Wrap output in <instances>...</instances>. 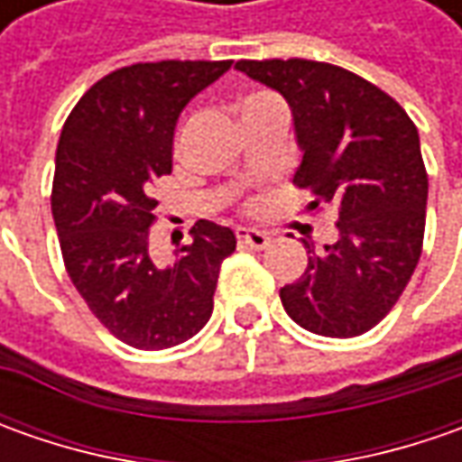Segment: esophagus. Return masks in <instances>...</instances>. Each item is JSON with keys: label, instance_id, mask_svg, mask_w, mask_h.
Instances as JSON below:
<instances>
[{"label": "esophagus", "instance_id": "1", "mask_svg": "<svg viewBox=\"0 0 462 462\" xmlns=\"http://www.w3.org/2000/svg\"><path fill=\"white\" fill-rule=\"evenodd\" d=\"M236 239L244 246H252V249H267L270 246V234L267 231H259V228H246V226H239L236 228Z\"/></svg>", "mask_w": 462, "mask_h": 462}]
</instances>
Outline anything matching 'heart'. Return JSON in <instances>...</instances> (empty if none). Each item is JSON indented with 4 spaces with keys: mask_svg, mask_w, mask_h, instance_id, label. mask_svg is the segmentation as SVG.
<instances>
[{
    "mask_svg": "<svg viewBox=\"0 0 462 462\" xmlns=\"http://www.w3.org/2000/svg\"><path fill=\"white\" fill-rule=\"evenodd\" d=\"M262 97H267V95H249L246 99H241V107H244V105H252V102H257V99Z\"/></svg>",
    "mask_w": 462,
    "mask_h": 462,
    "instance_id": "b5f03b06",
    "label": "heart"
}]
</instances>
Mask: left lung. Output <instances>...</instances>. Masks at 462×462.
<instances>
[{
	"label": "left lung",
	"instance_id": "obj_1",
	"mask_svg": "<svg viewBox=\"0 0 462 462\" xmlns=\"http://www.w3.org/2000/svg\"><path fill=\"white\" fill-rule=\"evenodd\" d=\"M236 69L288 99L303 162L293 182L337 205V241L309 249V267L280 288L298 327L321 337H360L385 319L421 257L427 169L417 125L375 84L306 59L239 61Z\"/></svg>",
	"mask_w": 462,
	"mask_h": 462
}]
</instances>
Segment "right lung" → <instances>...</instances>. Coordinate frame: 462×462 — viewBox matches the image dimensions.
<instances>
[{"label": "right lung", "mask_w": 462, "mask_h": 462, "mask_svg": "<svg viewBox=\"0 0 462 462\" xmlns=\"http://www.w3.org/2000/svg\"><path fill=\"white\" fill-rule=\"evenodd\" d=\"M231 61L123 66L92 84L63 123L51 210L63 264L99 324L135 349L182 345L208 324L231 228L192 226L169 267L149 257L152 187L171 171V138L185 105Z\"/></svg>", "instance_id": "add662e5"}]
</instances>
